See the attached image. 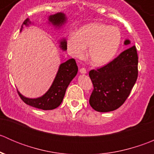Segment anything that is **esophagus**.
Returning <instances> with one entry per match:
<instances>
[{"instance_id": "esophagus-1", "label": "esophagus", "mask_w": 154, "mask_h": 154, "mask_svg": "<svg viewBox=\"0 0 154 154\" xmlns=\"http://www.w3.org/2000/svg\"><path fill=\"white\" fill-rule=\"evenodd\" d=\"M80 72L81 73V74H86L87 71H86V68H80Z\"/></svg>"}]
</instances>
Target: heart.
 <instances>
[{
    "label": "heart",
    "mask_w": 154,
    "mask_h": 154,
    "mask_svg": "<svg viewBox=\"0 0 154 154\" xmlns=\"http://www.w3.org/2000/svg\"><path fill=\"white\" fill-rule=\"evenodd\" d=\"M122 43V32L117 27L90 23L69 35L67 45L76 57H82L88 47V57L93 66H103L113 60Z\"/></svg>",
    "instance_id": "b5f03b06"
}]
</instances>
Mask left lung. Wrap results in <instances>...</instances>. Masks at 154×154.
I'll return each mask as SVG.
<instances>
[{"instance_id":"8db88e82","label":"left lung","mask_w":154,"mask_h":154,"mask_svg":"<svg viewBox=\"0 0 154 154\" xmlns=\"http://www.w3.org/2000/svg\"><path fill=\"white\" fill-rule=\"evenodd\" d=\"M128 39L125 42L127 45ZM89 77L93 89L89 104L100 112L113 111L124 103L138 77V54L133 45L121 53L106 66L91 70Z\"/></svg>"}]
</instances>
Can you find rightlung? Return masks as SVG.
Returning a JSON list of instances; mask_svg holds the SVG:
<instances>
[{"mask_svg": "<svg viewBox=\"0 0 154 154\" xmlns=\"http://www.w3.org/2000/svg\"><path fill=\"white\" fill-rule=\"evenodd\" d=\"M48 21L51 24H53V25L60 27L66 22V18L64 13L58 12L54 15H50ZM29 24H30V21H29V18H27L23 22L22 25L24 24L26 26H28ZM22 27L23 26H21V31ZM60 48L64 51L67 49V42L66 39L60 41ZM77 71H78V68H77L75 60L70 59L60 65L58 72L56 75L52 85L44 95L38 98L32 99L24 97L22 94H20L18 91V93L21 100L26 104L43 110L54 109L60 106L63 102V97L66 94V91L68 85L77 74Z\"/></svg>", "mask_w": 154, "mask_h": 154, "instance_id": "right-lung-1", "label": "right lung"}]
</instances>
